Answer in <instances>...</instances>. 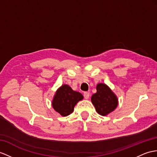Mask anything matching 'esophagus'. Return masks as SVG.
Listing matches in <instances>:
<instances>
[{
  "label": "esophagus",
  "instance_id": "1",
  "mask_svg": "<svg viewBox=\"0 0 157 157\" xmlns=\"http://www.w3.org/2000/svg\"><path fill=\"white\" fill-rule=\"evenodd\" d=\"M84 97H85V99H88L90 97V93H89V92H85L84 93Z\"/></svg>",
  "mask_w": 157,
  "mask_h": 157
}]
</instances>
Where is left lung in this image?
Masks as SVG:
<instances>
[{
  "label": "left lung",
  "mask_w": 157,
  "mask_h": 157,
  "mask_svg": "<svg viewBox=\"0 0 157 157\" xmlns=\"http://www.w3.org/2000/svg\"><path fill=\"white\" fill-rule=\"evenodd\" d=\"M91 102L97 112L102 116L114 111L118 104L117 95L105 83L97 84V93L92 95Z\"/></svg>",
  "instance_id": "left-lung-1"
}]
</instances>
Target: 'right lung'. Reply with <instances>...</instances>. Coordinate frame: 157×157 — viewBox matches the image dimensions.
I'll return each instance as SVG.
<instances>
[{
    "label": "right lung",
    "mask_w": 157,
    "mask_h": 157,
    "mask_svg": "<svg viewBox=\"0 0 157 157\" xmlns=\"http://www.w3.org/2000/svg\"><path fill=\"white\" fill-rule=\"evenodd\" d=\"M83 99V95L64 84L56 90L52 101V108L61 116L67 117L74 110L75 105Z\"/></svg>",
    "instance_id": "right-lung-1"
}]
</instances>
